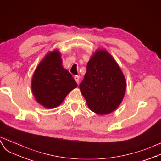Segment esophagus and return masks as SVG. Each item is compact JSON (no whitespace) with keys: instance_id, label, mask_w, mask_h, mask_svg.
I'll return each instance as SVG.
<instances>
[{"instance_id":"1","label":"esophagus","mask_w":161,"mask_h":161,"mask_svg":"<svg viewBox=\"0 0 161 161\" xmlns=\"http://www.w3.org/2000/svg\"><path fill=\"white\" fill-rule=\"evenodd\" d=\"M74 79H75V81L77 82V84H79V81H80V77L78 75H75V77H74Z\"/></svg>"}]
</instances>
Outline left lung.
Segmentation results:
<instances>
[{
    "instance_id": "8db88e82",
    "label": "left lung",
    "mask_w": 161,
    "mask_h": 161,
    "mask_svg": "<svg viewBox=\"0 0 161 161\" xmlns=\"http://www.w3.org/2000/svg\"><path fill=\"white\" fill-rule=\"evenodd\" d=\"M80 88L90 109L105 115L114 112L120 104L125 93L126 81L113 57L100 49L88 63Z\"/></svg>"
}]
</instances>
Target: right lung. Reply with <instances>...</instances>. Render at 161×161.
<instances>
[{
	"instance_id": "1",
	"label": "right lung",
	"mask_w": 161,
	"mask_h": 161,
	"mask_svg": "<svg viewBox=\"0 0 161 161\" xmlns=\"http://www.w3.org/2000/svg\"><path fill=\"white\" fill-rule=\"evenodd\" d=\"M77 84L67 70L62 66L59 52H49L36 69L32 80L35 99L47 109L60 105Z\"/></svg>"
}]
</instances>
